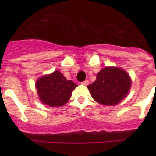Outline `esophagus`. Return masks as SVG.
I'll list each match as a JSON object with an SVG mask.
<instances>
[{"label":"esophagus","instance_id":"34e87169","mask_svg":"<svg viewBox=\"0 0 156 156\" xmlns=\"http://www.w3.org/2000/svg\"><path fill=\"white\" fill-rule=\"evenodd\" d=\"M81 84H83V85H88V84H89V81H88V80H85V81H82V82H81Z\"/></svg>","mask_w":156,"mask_h":156}]
</instances>
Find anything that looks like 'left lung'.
<instances>
[{
  "mask_svg": "<svg viewBox=\"0 0 156 156\" xmlns=\"http://www.w3.org/2000/svg\"><path fill=\"white\" fill-rule=\"evenodd\" d=\"M131 81L123 69L106 67L98 72L97 79L87 88L97 103L114 106L120 103L128 94Z\"/></svg>",
  "mask_w": 156,
  "mask_h": 156,
  "instance_id": "8db88e82",
  "label": "left lung"
}]
</instances>
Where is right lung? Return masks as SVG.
<instances>
[{
    "label": "right lung",
    "mask_w": 156,
    "mask_h": 156,
    "mask_svg": "<svg viewBox=\"0 0 156 156\" xmlns=\"http://www.w3.org/2000/svg\"><path fill=\"white\" fill-rule=\"evenodd\" d=\"M35 86L42 103L51 107H59L69 101L72 91L78 85L67 80L60 72L54 71L39 78Z\"/></svg>",
    "instance_id": "obj_1"
}]
</instances>
